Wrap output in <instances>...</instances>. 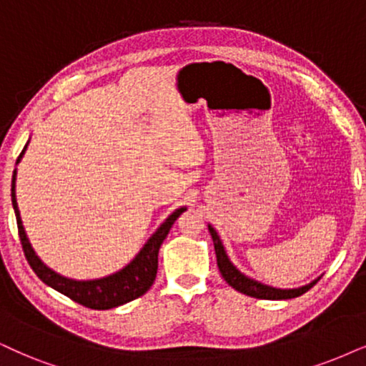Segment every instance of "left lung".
<instances>
[{"instance_id":"left-lung-1","label":"left lung","mask_w":366,"mask_h":366,"mask_svg":"<svg viewBox=\"0 0 366 366\" xmlns=\"http://www.w3.org/2000/svg\"><path fill=\"white\" fill-rule=\"evenodd\" d=\"M207 228H209L212 243H214L217 267H219L221 275H223V279L228 282V285L233 287V289L238 290V292L249 295V297L267 299V300L294 299V297H299V295H302L304 292H307V290L311 289V287L316 284L319 279H321V277H317L316 280L309 282V284L302 285V287H297V289H277V287L262 284V282H258L255 279H252V277L244 275L243 272H239L238 268L231 263L229 257L226 255L223 242H221V238L217 237L216 229L212 228L211 224H207Z\"/></svg>"}]
</instances>
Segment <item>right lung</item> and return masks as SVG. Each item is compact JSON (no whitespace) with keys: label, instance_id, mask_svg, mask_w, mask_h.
Segmentation results:
<instances>
[{"label":"right lung","instance_id":"obj_1","mask_svg":"<svg viewBox=\"0 0 366 366\" xmlns=\"http://www.w3.org/2000/svg\"><path fill=\"white\" fill-rule=\"evenodd\" d=\"M30 140L26 142L25 149L21 150L20 157H18L16 165L20 164L23 155H25L26 147H29ZM16 169L13 170V179H11V204L15 209L16 216V224H18V233H20L21 247L25 252L26 260H29L31 270L35 272L36 277L52 287L57 292L67 295L69 299H72L74 302H79L82 306L98 309V311H104V309H113L123 304L129 302V300L140 297L150 289L157 277V268H159V249L160 244L164 243V239L167 238L170 228L175 223V219L187 209L186 206L175 209L172 214H169L167 219L157 228L152 237L147 239V243L143 244L140 252L137 253L135 258L132 262L127 263L122 270L114 272L101 279H92V280H76L69 279L57 274L52 268L45 265L40 260V257L36 255L34 247H31L29 237H26L25 228H23L20 209H18L16 202Z\"/></svg>","mask_w":366,"mask_h":366}]
</instances>
